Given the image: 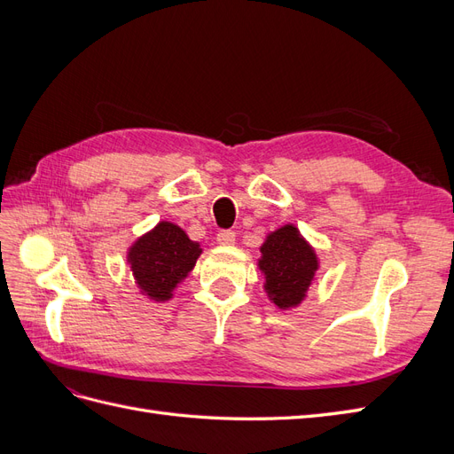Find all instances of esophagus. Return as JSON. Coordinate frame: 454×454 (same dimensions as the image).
I'll use <instances>...</instances> for the list:
<instances>
[{
	"instance_id": "esophagus-1",
	"label": "esophagus",
	"mask_w": 454,
	"mask_h": 454,
	"mask_svg": "<svg viewBox=\"0 0 454 454\" xmlns=\"http://www.w3.org/2000/svg\"><path fill=\"white\" fill-rule=\"evenodd\" d=\"M235 239H237V232L231 231V229H222L217 232V242L223 244V246L232 244V242H235Z\"/></svg>"
}]
</instances>
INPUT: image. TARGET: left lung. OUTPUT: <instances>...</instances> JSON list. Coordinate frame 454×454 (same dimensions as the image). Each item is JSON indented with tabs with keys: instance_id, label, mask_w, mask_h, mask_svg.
<instances>
[{
	"instance_id": "1",
	"label": "left lung",
	"mask_w": 454,
	"mask_h": 454,
	"mask_svg": "<svg viewBox=\"0 0 454 454\" xmlns=\"http://www.w3.org/2000/svg\"><path fill=\"white\" fill-rule=\"evenodd\" d=\"M259 270L265 274V290L272 303L292 309L305 299L318 270V257L295 225H284L261 246Z\"/></svg>"
}]
</instances>
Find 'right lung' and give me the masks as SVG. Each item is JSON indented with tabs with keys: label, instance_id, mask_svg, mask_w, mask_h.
<instances>
[{
	"label": "right lung",
	"instance_id": "right-lung-1",
	"mask_svg": "<svg viewBox=\"0 0 454 454\" xmlns=\"http://www.w3.org/2000/svg\"><path fill=\"white\" fill-rule=\"evenodd\" d=\"M199 242L170 222H160L129 250V265L136 284L149 299L168 301L174 287L193 270L200 255Z\"/></svg>",
	"mask_w": 454,
	"mask_h": 454
}]
</instances>
